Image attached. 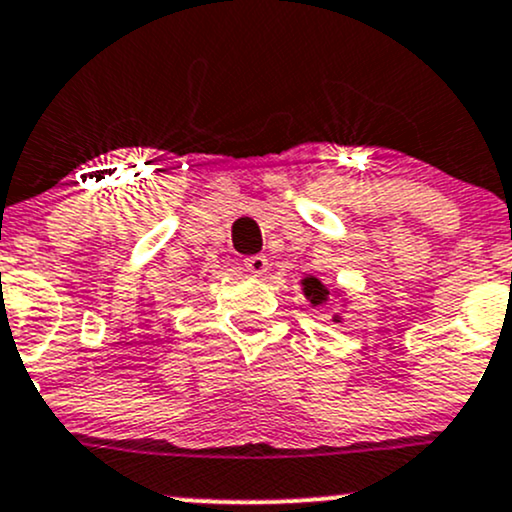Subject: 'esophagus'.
<instances>
[{"mask_svg":"<svg viewBox=\"0 0 512 512\" xmlns=\"http://www.w3.org/2000/svg\"><path fill=\"white\" fill-rule=\"evenodd\" d=\"M267 265H269V262H267L265 255H250V257H245V260H243V267L250 274H255V277L265 274L267 272Z\"/></svg>","mask_w":512,"mask_h":512,"instance_id":"esophagus-1","label":"esophagus"}]
</instances>
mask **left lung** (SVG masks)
Returning <instances> with one entry per match:
<instances>
[{
	"label": "left lung",
	"instance_id": "8db88e82",
	"mask_svg": "<svg viewBox=\"0 0 512 512\" xmlns=\"http://www.w3.org/2000/svg\"><path fill=\"white\" fill-rule=\"evenodd\" d=\"M301 284H303V294H306V299L311 301L313 306H320V303L328 301L330 291H328V286L320 282V279L306 277V279H301ZM335 323H340V316H335Z\"/></svg>",
	"mask_w": 512,
	"mask_h": 512
}]
</instances>
